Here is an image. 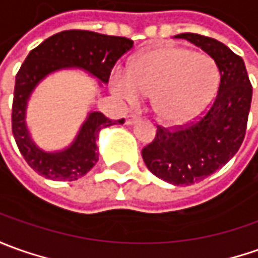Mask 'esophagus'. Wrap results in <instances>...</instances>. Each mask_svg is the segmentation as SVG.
I'll use <instances>...</instances> for the list:
<instances>
[{
  "label": "esophagus",
  "mask_w": 258,
  "mask_h": 258,
  "mask_svg": "<svg viewBox=\"0 0 258 258\" xmlns=\"http://www.w3.org/2000/svg\"><path fill=\"white\" fill-rule=\"evenodd\" d=\"M137 121H138V117H137V115L130 114L125 117V124H127V125H131V124H134V122Z\"/></svg>",
  "instance_id": "esophagus-1"
}]
</instances>
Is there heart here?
Listing matches in <instances>:
<instances>
[{
  "label": "heart",
  "mask_w": 258,
  "mask_h": 258,
  "mask_svg": "<svg viewBox=\"0 0 258 258\" xmlns=\"http://www.w3.org/2000/svg\"><path fill=\"white\" fill-rule=\"evenodd\" d=\"M219 82V68L210 56L180 46H161L137 57L128 70L115 69L110 87L128 106H138L143 96H152L159 118L179 124L209 103Z\"/></svg>",
  "instance_id": "obj_1"
}]
</instances>
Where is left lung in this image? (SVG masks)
Listing matches in <instances>:
<instances>
[{
  "mask_svg": "<svg viewBox=\"0 0 258 258\" xmlns=\"http://www.w3.org/2000/svg\"><path fill=\"white\" fill-rule=\"evenodd\" d=\"M216 62L220 85L206 113L185 127L157 130L143 148L147 168L172 185H190L227 164L244 140L253 87L243 59L225 43L198 33H180Z\"/></svg>",
  "mask_w": 258,
  "mask_h": 258,
  "instance_id": "8db88e82",
  "label": "left lung"
}]
</instances>
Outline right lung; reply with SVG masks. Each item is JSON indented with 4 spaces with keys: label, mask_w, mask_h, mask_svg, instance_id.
<instances>
[{
    "label": "right lung",
    "mask_w": 258,
    "mask_h": 258,
    "mask_svg": "<svg viewBox=\"0 0 258 258\" xmlns=\"http://www.w3.org/2000/svg\"><path fill=\"white\" fill-rule=\"evenodd\" d=\"M134 42L92 31H62L45 39L26 56L15 78L12 101V134L19 151L33 171L52 180H76L99 161L97 138L106 127L122 124L100 111L89 113L75 141L62 151H43L33 143L25 121L26 106L35 87L48 75L62 69L86 70L107 83L115 62L133 48Z\"/></svg>",
    "instance_id": "1"
}]
</instances>
